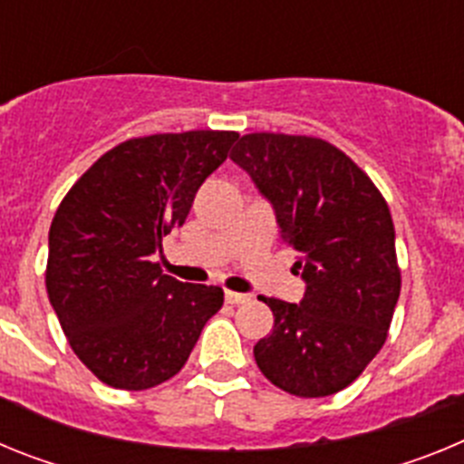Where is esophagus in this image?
<instances>
[{
  "label": "esophagus",
  "instance_id": "1",
  "mask_svg": "<svg viewBox=\"0 0 464 464\" xmlns=\"http://www.w3.org/2000/svg\"><path fill=\"white\" fill-rule=\"evenodd\" d=\"M248 295H241V293H232V290H227V293H225V302H227V304H244V302H248Z\"/></svg>",
  "mask_w": 464,
  "mask_h": 464
}]
</instances>
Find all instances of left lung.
Listing matches in <instances>:
<instances>
[{"instance_id":"left-lung-1","label":"left lung","mask_w":464,"mask_h":464,"mask_svg":"<svg viewBox=\"0 0 464 464\" xmlns=\"http://www.w3.org/2000/svg\"><path fill=\"white\" fill-rule=\"evenodd\" d=\"M229 158L272 202L306 283L299 304L257 297L274 314V330L253 348L257 367L290 395H334L374 360L395 314L401 276L391 208L323 139L246 134Z\"/></svg>"}]
</instances>
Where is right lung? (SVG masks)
Returning <instances> with one entry per match:
<instances>
[{
  "instance_id": "add662e5",
  "label": "right lung",
  "mask_w": 464,
  "mask_h": 464,
  "mask_svg": "<svg viewBox=\"0 0 464 464\" xmlns=\"http://www.w3.org/2000/svg\"><path fill=\"white\" fill-rule=\"evenodd\" d=\"M237 132L127 139L64 195L48 232L46 290L72 351L102 383L146 391L181 372L223 288L162 274L155 251L181 227Z\"/></svg>"
}]
</instances>
